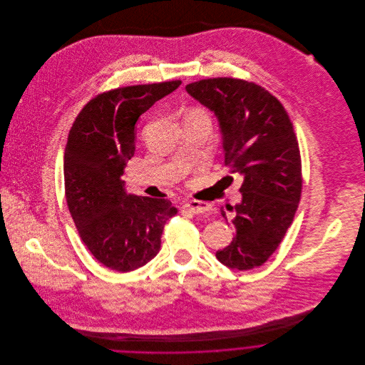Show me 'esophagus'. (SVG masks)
<instances>
[{
    "label": "esophagus",
    "instance_id": "esophagus-1",
    "mask_svg": "<svg viewBox=\"0 0 365 365\" xmlns=\"http://www.w3.org/2000/svg\"><path fill=\"white\" fill-rule=\"evenodd\" d=\"M184 208L192 213H205L212 210V207L209 205L208 202H201V201H190L184 205Z\"/></svg>",
    "mask_w": 365,
    "mask_h": 365
}]
</instances>
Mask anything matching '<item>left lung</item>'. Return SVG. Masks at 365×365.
<instances>
[{
	"label": "left lung",
	"mask_w": 365,
	"mask_h": 365,
	"mask_svg": "<svg viewBox=\"0 0 365 365\" xmlns=\"http://www.w3.org/2000/svg\"><path fill=\"white\" fill-rule=\"evenodd\" d=\"M216 116L226 164L243 177L242 201L232 215L235 237L216 259L232 269L260 267L291 226L302 190L301 155L282 104L262 87L236 78H208L185 87Z\"/></svg>",
	"instance_id": "8db88e82"
}]
</instances>
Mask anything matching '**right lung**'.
I'll use <instances>...</instances> for the list:
<instances>
[{
	"label": "right lung",
	"instance_id": "obj_1",
	"mask_svg": "<svg viewBox=\"0 0 365 365\" xmlns=\"http://www.w3.org/2000/svg\"><path fill=\"white\" fill-rule=\"evenodd\" d=\"M181 81L104 93L83 108L64 150V188L81 240L105 267L129 272L155 259L164 223L177 213L168 200L128 194L122 180L135 155L136 122Z\"/></svg>",
	"mask_w": 365,
	"mask_h": 365
}]
</instances>
